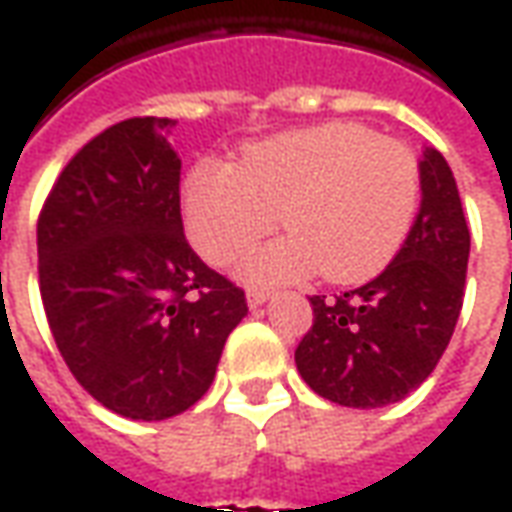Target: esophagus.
Wrapping results in <instances>:
<instances>
[{
    "instance_id": "esophagus-1",
    "label": "esophagus",
    "mask_w": 512,
    "mask_h": 512,
    "mask_svg": "<svg viewBox=\"0 0 512 512\" xmlns=\"http://www.w3.org/2000/svg\"><path fill=\"white\" fill-rule=\"evenodd\" d=\"M268 296H271L268 291H257V288H255V291L246 293V302H249V307H260V305H266Z\"/></svg>"
}]
</instances>
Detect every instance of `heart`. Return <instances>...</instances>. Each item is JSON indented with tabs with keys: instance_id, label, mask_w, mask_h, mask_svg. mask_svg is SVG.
<instances>
[{
	"instance_id": "b5f03b06",
	"label": "heart",
	"mask_w": 512,
	"mask_h": 512,
	"mask_svg": "<svg viewBox=\"0 0 512 512\" xmlns=\"http://www.w3.org/2000/svg\"><path fill=\"white\" fill-rule=\"evenodd\" d=\"M418 191V160L405 144L330 121L246 146L241 163H196L182 182V210L196 249L221 266L285 219L293 232L244 260L249 282H288L321 268L330 282L355 285L402 249Z\"/></svg>"
}]
</instances>
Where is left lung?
<instances>
[{"instance_id": "left-lung-1", "label": "left lung", "mask_w": 512, "mask_h": 512, "mask_svg": "<svg viewBox=\"0 0 512 512\" xmlns=\"http://www.w3.org/2000/svg\"><path fill=\"white\" fill-rule=\"evenodd\" d=\"M421 207L388 268L335 299L310 296L313 327L296 346L302 380L343 407H385L432 374L466 288L468 235L455 174L438 149L421 163Z\"/></svg>"}]
</instances>
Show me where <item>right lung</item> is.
I'll list each match as a JSON object with an SVG mask.
<instances>
[{
    "mask_svg": "<svg viewBox=\"0 0 512 512\" xmlns=\"http://www.w3.org/2000/svg\"><path fill=\"white\" fill-rule=\"evenodd\" d=\"M171 119L99 132L38 219V280L57 349L99 405L163 421L196 405L246 296L185 241Z\"/></svg>",
    "mask_w": 512,
    "mask_h": 512,
    "instance_id": "add662e5",
    "label": "right lung"
}]
</instances>
